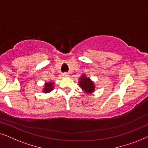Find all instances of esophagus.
I'll use <instances>...</instances> for the list:
<instances>
[{
	"label": "esophagus",
	"instance_id": "1",
	"mask_svg": "<svg viewBox=\"0 0 148 148\" xmlns=\"http://www.w3.org/2000/svg\"><path fill=\"white\" fill-rule=\"evenodd\" d=\"M62 75H63L64 77H69V74L68 73H64Z\"/></svg>",
	"mask_w": 148,
	"mask_h": 148
}]
</instances>
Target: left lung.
I'll use <instances>...</instances> for the list:
<instances>
[{
  "mask_svg": "<svg viewBox=\"0 0 148 148\" xmlns=\"http://www.w3.org/2000/svg\"><path fill=\"white\" fill-rule=\"evenodd\" d=\"M79 86L86 94H92L94 92L95 86L94 82L86 75H83L79 78Z\"/></svg>",
  "mask_w": 148,
  "mask_h": 148,
  "instance_id": "1",
  "label": "left lung"
}]
</instances>
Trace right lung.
<instances>
[{
  "label": "right lung",
  "instance_id": "1",
  "mask_svg": "<svg viewBox=\"0 0 148 148\" xmlns=\"http://www.w3.org/2000/svg\"><path fill=\"white\" fill-rule=\"evenodd\" d=\"M53 84H54V83H52V82L46 83V84H45V86H44L43 92L44 93H48V92H51V91L54 89Z\"/></svg>",
  "mask_w": 148,
  "mask_h": 148
}]
</instances>
